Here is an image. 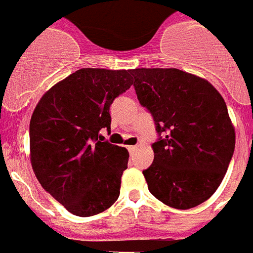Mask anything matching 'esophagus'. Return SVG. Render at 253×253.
<instances>
[{
  "mask_svg": "<svg viewBox=\"0 0 253 253\" xmlns=\"http://www.w3.org/2000/svg\"><path fill=\"white\" fill-rule=\"evenodd\" d=\"M137 145H133V146H128V150L129 151H134V150H137Z\"/></svg>",
  "mask_w": 253,
  "mask_h": 253,
  "instance_id": "obj_1",
  "label": "esophagus"
}]
</instances>
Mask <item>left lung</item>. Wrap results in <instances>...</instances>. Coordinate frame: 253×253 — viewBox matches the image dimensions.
Masks as SVG:
<instances>
[{
	"label": "left lung",
	"mask_w": 253,
	"mask_h": 253,
	"mask_svg": "<svg viewBox=\"0 0 253 253\" xmlns=\"http://www.w3.org/2000/svg\"><path fill=\"white\" fill-rule=\"evenodd\" d=\"M141 106L155 121L154 162L142 171L154 197L191 209L211 197L235 149V129L222 95L207 80L169 68L133 69Z\"/></svg>",
	"instance_id": "obj_1"
}]
</instances>
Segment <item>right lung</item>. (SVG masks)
<instances>
[{"mask_svg": "<svg viewBox=\"0 0 253 253\" xmlns=\"http://www.w3.org/2000/svg\"><path fill=\"white\" fill-rule=\"evenodd\" d=\"M132 70L84 69L60 81L30 121V157L42 187L68 211L91 217L112 207L128 169L125 147L102 142L110 107L133 84Z\"/></svg>", "mask_w": 253, "mask_h": 253, "instance_id": "obj_1", "label": "right lung"}]
</instances>
